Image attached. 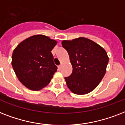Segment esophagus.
I'll list each match as a JSON object with an SVG mask.
<instances>
[{"label":"esophagus","instance_id":"1","mask_svg":"<svg viewBox=\"0 0 125 125\" xmlns=\"http://www.w3.org/2000/svg\"><path fill=\"white\" fill-rule=\"evenodd\" d=\"M61 69H62V65H59V66H58V71H60Z\"/></svg>","mask_w":125,"mask_h":125}]
</instances>
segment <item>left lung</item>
<instances>
[{"instance_id": "left-lung-1", "label": "left lung", "mask_w": 125, "mask_h": 125, "mask_svg": "<svg viewBox=\"0 0 125 125\" xmlns=\"http://www.w3.org/2000/svg\"><path fill=\"white\" fill-rule=\"evenodd\" d=\"M62 44L73 66L72 74L65 78L67 87L76 95L90 93L106 73L109 60L106 52L99 44L82 37L63 40Z\"/></svg>"}]
</instances>
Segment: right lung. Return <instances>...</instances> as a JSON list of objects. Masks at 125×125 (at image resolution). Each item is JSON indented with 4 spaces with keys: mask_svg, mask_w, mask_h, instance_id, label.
<instances>
[{
    "mask_svg": "<svg viewBox=\"0 0 125 125\" xmlns=\"http://www.w3.org/2000/svg\"><path fill=\"white\" fill-rule=\"evenodd\" d=\"M56 40L44 35H34L21 42L12 54L11 65L17 77L33 91L47 86L57 71L51 51Z\"/></svg>",
    "mask_w": 125,
    "mask_h": 125,
    "instance_id": "obj_1",
    "label": "right lung"
}]
</instances>
